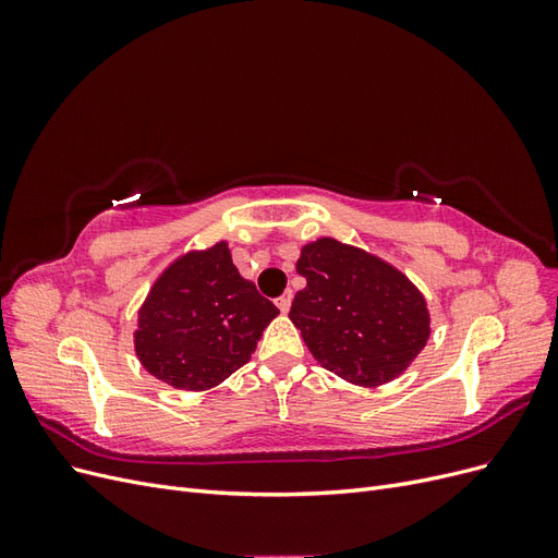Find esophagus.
<instances>
[{"label": "esophagus", "instance_id": "obj_1", "mask_svg": "<svg viewBox=\"0 0 558 558\" xmlns=\"http://www.w3.org/2000/svg\"><path fill=\"white\" fill-rule=\"evenodd\" d=\"M291 302H293V293L291 291H286L281 298H277V307L286 314L291 310Z\"/></svg>", "mask_w": 558, "mask_h": 558}]
</instances>
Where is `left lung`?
I'll use <instances>...</instances> for the list:
<instances>
[{
    "label": "left lung",
    "mask_w": 558,
    "mask_h": 558,
    "mask_svg": "<svg viewBox=\"0 0 558 558\" xmlns=\"http://www.w3.org/2000/svg\"><path fill=\"white\" fill-rule=\"evenodd\" d=\"M291 320L330 373L361 386L391 381L426 347V300L398 269L335 240L302 248Z\"/></svg>",
    "instance_id": "8db88e82"
}]
</instances>
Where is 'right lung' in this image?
<instances>
[{"label": "right lung", "instance_id": "obj_1", "mask_svg": "<svg viewBox=\"0 0 558 558\" xmlns=\"http://www.w3.org/2000/svg\"><path fill=\"white\" fill-rule=\"evenodd\" d=\"M279 310L232 265L228 244L179 258L140 312L134 347L150 375L205 391L248 363Z\"/></svg>", "mask_w": 558, "mask_h": 558}]
</instances>
